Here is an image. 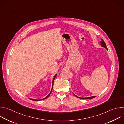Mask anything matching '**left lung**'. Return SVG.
I'll list each match as a JSON object with an SVG mask.
<instances>
[{
    "label": "left lung",
    "instance_id": "1",
    "mask_svg": "<svg viewBox=\"0 0 124 124\" xmlns=\"http://www.w3.org/2000/svg\"><path fill=\"white\" fill-rule=\"evenodd\" d=\"M100 43H101V46L104 47L105 48H106L107 49H108V48L107 47V46H106V44L105 43H104V42L103 41V40L102 39L101 40V41L100 42ZM76 96V95H75ZM78 98H80V99H93V98H94L96 97V96H92V97H87V98H80V97H78L77 96H76Z\"/></svg>",
    "mask_w": 124,
    "mask_h": 124
}]
</instances>
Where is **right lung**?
Wrapping results in <instances>:
<instances>
[{
    "instance_id": "right-lung-1",
    "label": "right lung",
    "mask_w": 124,
    "mask_h": 124,
    "mask_svg": "<svg viewBox=\"0 0 124 124\" xmlns=\"http://www.w3.org/2000/svg\"><path fill=\"white\" fill-rule=\"evenodd\" d=\"M56 75H57V74H56L55 75V76H54V78H53V80H52V88H51V91H50V92L49 93V94L46 97V98H44V99H40V100H36V99H30V100H33V101H40V100H44V99H46L47 98H48L49 96V95H50V93H51V91H52V88H53V84H54V79H55V77H56Z\"/></svg>"
}]
</instances>
